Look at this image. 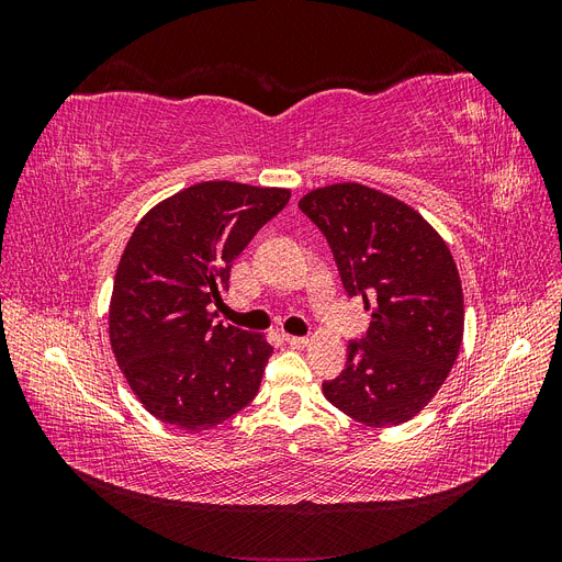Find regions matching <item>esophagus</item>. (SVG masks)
<instances>
[{
	"label": "esophagus",
	"mask_w": 562,
	"mask_h": 562,
	"mask_svg": "<svg viewBox=\"0 0 562 562\" xmlns=\"http://www.w3.org/2000/svg\"><path fill=\"white\" fill-rule=\"evenodd\" d=\"M283 339L291 347H295V349H300V347H307L310 345V337H297V335H283Z\"/></svg>",
	"instance_id": "34e87169"
}]
</instances>
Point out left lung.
Returning a JSON list of instances; mask_svg holds the SVG:
<instances>
[{
  "label": "left lung",
  "mask_w": 562,
  "mask_h": 562,
  "mask_svg": "<svg viewBox=\"0 0 562 562\" xmlns=\"http://www.w3.org/2000/svg\"><path fill=\"white\" fill-rule=\"evenodd\" d=\"M297 206L328 239L349 297H363L372 316L323 394L366 427H398L438 394L462 347L450 248L415 209L359 182L318 187Z\"/></svg>",
  "instance_id": "1"
}]
</instances>
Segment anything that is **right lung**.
Here are the masks:
<instances>
[{
  "label": "right lung",
  "mask_w": 562,
  "mask_h": 562,
  "mask_svg": "<svg viewBox=\"0 0 562 562\" xmlns=\"http://www.w3.org/2000/svg\"><path fill=\"white\" fill-rule=\"evenodd\" d=\"M283 187L209 180L164 199L133 229L110 300V345L149 415L206 431L258 394L274 353L265 335L215 323L220 288Z\"/></svg>",
  "instance_id": "add662e5"
}]
</instances>
